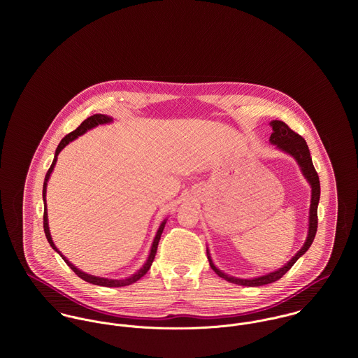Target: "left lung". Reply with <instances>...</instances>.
<instances>
[{
  "label": "left lung",
  "instance_id": "1",
  "mask_svg": "<svg viewBox=\"0 0 358 358\" xmlns=\"http://www.w3.org/2000/svg\"><path fill=\"white\" fill-rule=\"evenodd\" d=\"M270 127L273 129L268 142L275 146L277 150L282 152V153L291 155L296 164L301 168L302 175L305 176L307 183L310 185L311 189V200H310V209H308V227H307V237L305 240V244L302 245V248L292 256L291 260H288L282 267L270 271L264 275L260 277H254V278H238V277H233L229 275L226 273H223L222 270H219L215 264L213 260L210 257V252L206 247V256L209 260V266L212 267V270L222 278H224L229 282L237 284V285H243V287H260V285H266L270 282H274L277 280H280L294 264L295 262L302 255H305L307 250L310 248V245L313 244V240L315 237L317 233V208H318V201H320V179L318 175L314 169L311 157H310V150L307 148L306 141L295 134L285 122L278 121V120H273L270 121Z\"/></svg>",
  "mask_w": 358,
  "mask_h": 358
}]
</instances>
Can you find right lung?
Segmentation results:
<instances>
[{"label":"right lung","mask_w":358,"mask_h":358,"mask_svg":"<svg viewBox=\"0 0 358 358\" xmlns=\"http://www.w3.org/2000/svg\"><path fill=\"white\" fill-rule=\"evenodd\" d=\"M113 121H114V120H113V117H110V115H106V114H94V115H91L90 118H87L85 121H83V122H81V125H80L76 131H73L71 134L66 135V136L60 141L59 146L56 148V152H55V157H53V161H52L51 168L48 169V172H47V175H45V180H44V186H43V200H44V231H45L47 240H48V243H50L52 250H55L59 255L62 256V259L67 263V266H69V267H70V268H71V270H73V271H74L80 278H83L84 281L91 282V284H95V285H101V287H110V288L131 285V284L136 282L138 280H141V278H142V277L149 271V268H150V266H152V263H153L154 257H155V254H157L158 241H159V238H161V234H162V231H164V227H165V223H166V220H168V219H164V220L161 222V224H159V227H158V230H157V233H155V237H154L153 244H152V248H150L149 256H148L146 262L143 263V266H142L138 271H135L132 275L125 277V278H106V277H99V275H92V274H88V273H85V271L80 270L77 266H74V264H73V263H71L66 256L63 255V254L57 250V247L55 245V243H53V240H52L50 223H48L47 186H48V180H50V178H51L52 171H53V168H55V165H56L57 155H59V153H60V152H62V150H63V149H64L70 142L76 141L78 136L84 135L85 132H88L90 129H92V128H95V127H98V125L110 124V122H113Z\"/></svg>","instance_id":"add662e5"}]
</instances>
